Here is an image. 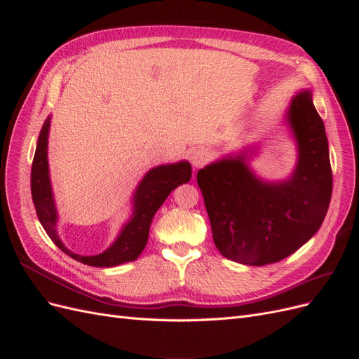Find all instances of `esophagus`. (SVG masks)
<instances>
[{
	"instance_id": "1",
	"label": "esophagus",
	"mask_w": 359,
	"mask_h": 359,
	"mask_svg": "<svg viewBox=\"0 0 359 359\" xmlns=\"http://www.w3.org/2000/svg\"><path fill=\"white\" fill-rule=\"evenodd\" d=\"M190 161H191L193 169H199L205 165L206 161H208V156H206L203 149H194L190 154Z\"/></svg>"
}]
</instances>
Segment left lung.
Returning <instances> with one entry per match:
<instances>
[{
    "label": "left lung",
    "instance_id": "8db88e82",
    "mask_svg": "<svg viewBox=\"0 0 359 359\" xmlns=\"http://www.w3.org/2000/svg\"><path fill=\"white\" fill-rule=\"evenodd\" d=\"M285 124L298 153L287 178L256 175L250 153L257 147L223 156L198 172L214 244L233 262H280L306 244L327 215L332 193L328 139L310 90L292 97Z\"/></svg>",
    "mask_w": 359,
    "mask_h": 359
}]
</instances>
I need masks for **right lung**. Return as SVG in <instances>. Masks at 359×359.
<instances>
[{
    "instance_id": "add662e5",
    "label": "right lung",
    "mask_w": 359,
    "mask_h": 359,
    "mask_svg": "<svg viewBox=\"0 0 359 359\" xmlns=\"http://www.w3.org/2000/svg\"><path fill=\"white\" fill-rule=\"evenodd\" d=\"M50 118L52 116L49 115L41 127L31 168V196L43 229L46 231L53 244L60 250L85 265L111 268L126 262H133L144 252L148 243L149 226L157 210L166 201L172 190L190 181V163L187 160H181L149 169L137 184L132 196V214H130L128 220L123 224L115 241L99 255L82 256L72 252V250L64 245L57 229L58 211L55 199H53L48 161Z\"/></svg>"
}]
</instances>
